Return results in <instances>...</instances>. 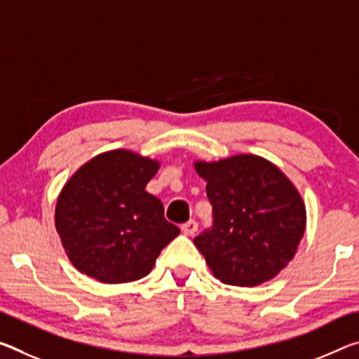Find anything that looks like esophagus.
<instances>
[{"label": "esophagus", "instance_id": "esophagus-1", "mask_svg": "<svg viewBox=\"0 0 359 359\" xmlns=\"http://www.w3.org/2000/svg\"><path fill=\"white\" fill-rule=\"evenodd\" d=\"M180 230L184 231L185 235H189V236L195 235L196 230H198V224H196V220H189V222H185V224H182Z\"/></svg>", "mask_w": 359, "mask_h": 359}]
</instances>
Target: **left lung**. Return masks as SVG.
Segmentation results:
<instances>
[{
  "label": "left lung",
  "instance_id": "8db88e82",
  "mask_svg": "<svg viewBox=\"0 0 359 359\" xmlns=\"http://www.w3.org/2000/svg\"><path fill=\"white\" fill-rule=\"evenodd\" d=\"M195 169L208 182L214 220L193 243L214 276L248 287L275 278L305 231V204L292 182L255 155L196 161Z\"/></svg>",
  "mask_w": 359,
  "mask_h": 359
}]
</instances>
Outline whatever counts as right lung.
<instances>
[{
    "label": "right lung",
    "instance_id": "add662e5",
    "mask_svg": "<svg viewBox=\"0 0 359 359\" xmlns=\"http://www.w3.org/2000/svg\"><path fill=\"white\" fill-rule=\"evenodd\" d=\"M159 163L129 150L100 153L62 189L55 230L75 269L107 284L137 281L180 230L145 187Z\"/></svg>",
    "mask_w": 359,
    "mask_h": 359
}]
</instances>
